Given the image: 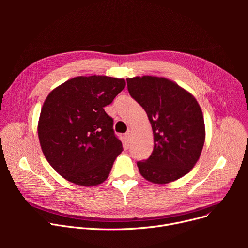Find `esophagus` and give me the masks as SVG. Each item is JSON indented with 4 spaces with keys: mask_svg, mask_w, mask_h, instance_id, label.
<instances>
[{
    "mask_svg": "<svg viewBox=\"0 0 248 248\" xmlns=\"http://www.w3.org/2000/svg\"><path fill=\"white\" fill-rule=\"evenodd\" d=\"M124 137H125V140L129 142L132 140V138H133V133H132V131H127L126 133H125V135H124Z\"/></svg>",
    "mask_w": 248,
    "mask_h": 248,
    "instance_id": "obj_1",
    "label": "esophagus"
}]
</instances>
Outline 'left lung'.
Here are the masks:
<instances>
[{"mask_svg": "<svg viewBox=\"0 0 248 248\" xmlns=\"http://www.w3.org/2000/svg\"><path fill=\"white\" fill-rule=\"evenodd\" d=\"M126 82L128 93L147 112L154 134L152 155L137 162L140 175L155 184H166L188 174L205 140L197 100L163 77H134Z\"/></svg>", "mask_w": 248, "mask_h": 248, "instance_id": "left-lung-1", "label": "left lung"}]
</instances>
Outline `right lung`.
I'll use <instances>...</instances> for the list:
<instances>
[{"label":"right lung","instance_id":"add662e5","mask_svg":"<svg viewBox=\"0 0 248 248\" xmlns=\"http://www.w3.org/2000/svg\"><path fill=\"white\" fill-rule=\"evenodd\" d=\"M124 79L78 76L51 91L41 109L38 136L48 163L76 185L106 181L124 150L104 107L124 88Z\"/></svg>","mask_w":248,"mask_h":248}]
</instances>
